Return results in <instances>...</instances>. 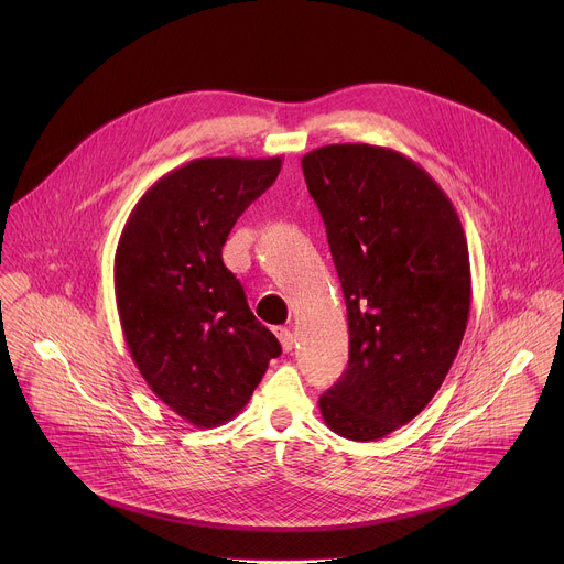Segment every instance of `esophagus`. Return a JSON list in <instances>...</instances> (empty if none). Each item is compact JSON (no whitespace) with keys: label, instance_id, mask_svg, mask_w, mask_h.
<instances>
[{"label":"esophagus","instance_id":"1","mask_svg":"<svg viewBox=\"0 0 564 564\" xmlns=\"http://www.w3.org/2000/svg\"><path fill=\"white\" fill-rule=\"evenodd\" d=\"M276 337H279V341H281V348H283L285 352H290V350H292V346H294V337H292V333H290L288 328H276Z\"/></svg>","mask_w":564,"mask_h":564}]
</instances>
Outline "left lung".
Returning a JSON list of instances; mask_svg holds the SVG:
<instances>
[{"mask_svg": "<svg viewBox=\"0 0 564 564\" xmlns=\"http://www.w3.org/2000/svg\"><path fill=\"white\" fill-rule=\"evenodd\" d=\"M348 312L341 379L318 399L341 437L375 442L417 417L446 379L470 312L459 216L411 158L346 142L301 158Z\"/></svg>", "mask_w": 564, "mask_h": 564, "instance_id": "obj_1", "label": "left lung"}]
</instances>
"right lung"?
Returning a JSON list of instances; mask_svg holds the SVG:
<instances>
[{
  "label": "right lung",
  "mask_w": 564,
  "mask_h": 564,
  "mask_svg": "<svg viewBox=\"0 0 564 564\" xmlns=\"http://www.w3.org/2000/svg\"><path fill=\"white\" fill-rule=\"evenodd\" d=\"M281 163V155L196 158L142 194L118 240L113 281L127 348L153 394L198 429L243 411L281 355L223 263L234 223Z\"/></svg>",
  "instance_id": "1"
}]
</instances>
